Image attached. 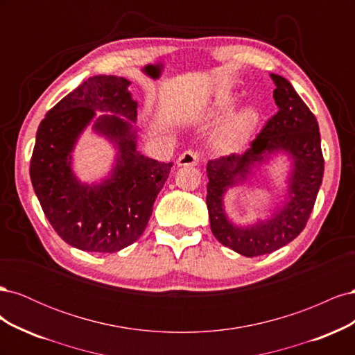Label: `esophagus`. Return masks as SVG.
I'll return each instance as SVG.
<instances>
[{
  "mask_svg": "<svg viewBox=\"0 0 355 355\" xmlns=\"http://www.w3.org/2000/svg\"><path fill=\"white\" fill-rule=\"evenodd\" d=\"M200 161V154L197 151H194V149H188V151L182 153L178 158V166H197Z\"/></svg>",
  "mask_w": 355,
  "mask_h": 355,
  "instance_id": "obj_1",
  "label": "esophagus"
}]
</instances>
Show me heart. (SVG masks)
Masks as SVG:
<instances>
[{
	"mask_svg": "<svg viewBox=\"0 0 355 355\" xmlns=\"http://www.w3.org/2000/svg\"><path fill=\"white\" fill-rule=\"evenodd\" d=\"M235 105H237V98L234 94H225L214 102L211 110L207 112V118L211 121H219L234 111ZM259 120L261 114L253 106L240 111L220 128L214 146H216L218 151L225 154L240 151L244 144L249 141Z\"/></svg>",
	"mask_w": 355,
	"mask_h": 355,
	"instance_id": "obj_1",
	"label": "heart"
}]
</instances>
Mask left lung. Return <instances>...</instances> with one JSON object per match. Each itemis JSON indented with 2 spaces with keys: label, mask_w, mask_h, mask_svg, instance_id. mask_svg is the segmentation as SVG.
<instances>
[{
  "label": "left lung",
  "mask_w": 355,
  "mask_h": 355,
  "mask_svg": "<svg viewBox=\"0 0 355 355\" xmlns=\"http://www.w3.org/2000/svg\"><path fill=\"white\" fill-rule=\"evenodd\" d=\"M271 78L275 84L277 114L266 121L244 154L225 155L207 163L206 201L211 232L219 243L247 257L282 249L304 231L324 173L317 118L286 78L277 73H271ZM278 150L294 158L286 206L270 221L247 229L234 227L223 210L224 191L245 178L254 164Z\"/></svg>",
  "instance_id": "8db88e82"
}]
</instances>
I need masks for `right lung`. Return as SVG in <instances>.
Instances as JSON below:
<instances>
[{
	"label": "right lung",
	"mask_w": 355,
	"mask_h": 355,
	"mask_svg": "<svg viewBox=\"0 0 355 355\" xmlns=\"http://www.w3.org/2000/svg\"><path fill=\"white\" fill-rule=\"evenodd\" d=\"M128 85L123 77L94 75L53 106L37 130L32 187L53 230L83 252L114 253L139 240L173 166L136 151L130 121H136L137 103ZM96 110L114 114L100 117L95 130L116 142L119 154L112 178L90 187L74 178L70 153Z\"/></svg>",
	"instance_id": "right-lung-1"
}]
</instances>
